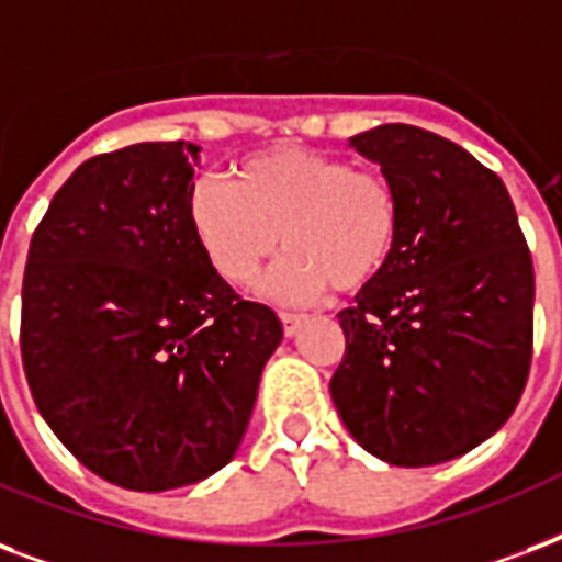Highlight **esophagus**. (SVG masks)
<instances>
[{
  "label": "esophagus",
  "mask_w": 562,
  "mask_h": 562,
  "mask_svg": "<svg viewBox=\"0 0 562 562\" xmlns=\"http://www.w3.org/2000/svg\"><path fill=\"white\" fill-rule=\"evenodd\" d=\"M282 329H285V336H297L300 324L306 321V315H297V312H280Z\"/></svg>",
  "instance_id": "34e87169"
}]
</instances>
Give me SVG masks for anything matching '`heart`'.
<instances>
[{
  "label": "heart",
  "instance_id": "obj_1",
  "mask_svg": "<svg viewBox=\"0 0 562 562\" xmlns=\"http://www.w3.org/2000/svg\"><path fill=\"white\" fill-rule=\"evenodd\" d=\"M188 224L226 282H250L282 244L289 252L265 277L277 303H312L359 291L392 262L401 238V194L376 170L312 149L277 147L244 158L233 182L196 179Z\"/></svg>",
  "mask_w": 562,
  "mask_h": 562
}]
</instances>
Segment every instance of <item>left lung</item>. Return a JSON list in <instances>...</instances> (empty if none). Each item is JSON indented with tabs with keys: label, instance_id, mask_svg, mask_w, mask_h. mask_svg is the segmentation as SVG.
<instances>
[{
	"label": "left lung",
	"instance_id": "left-lung-1",
	"mask_svg": "<svg viewBox=\"0 0 562 562\" xmlns=\"http://www.w3.org/2000/svg\"><path fill=\"white\" fill-rule=\"evenodd\" d=\"M401 194L392 262L338 312L329 395L376 460L469 453L519 404L533 345V262L507 188L453 140L406 123L350 138Z\"/></svg>",
	"mask_w": 562,
	"mask_h": 562
}]
</instances>
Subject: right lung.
Instances as JSON below:
<instances>
[{
	"label": "right lung",
	"instance_id": "right-lung-1",
	"mask_svg": "<svg viewBox=\"0 0 562 562\" xmlns=\"http://www.w3.org/2000/svg\"><path fill=\"white\" fill-rule=\"evenodd\" d=\"M200 147L132 144L76 167L23 277L20 350L43 422L93 474L165 492L233 460L280 348L188 224Z\"/></svg>",
	"mask_w": 562,
	"mask_h": 562
}]
</instances>
